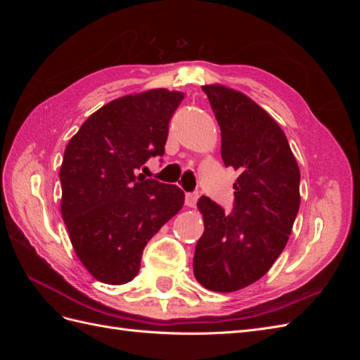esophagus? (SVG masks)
Instances as JSON below:
<instances>
[{
	"label": "esophagus",
	"instance_id": "34e87169",
	"mask_svg": "<svg viewBox=\"0 0 360 360\" xmlns=\"http://www.w3.org/2000/svg\"><path fill=\"white\" fill-rule=\"evenodd\" d=\"M197 201H198V193L197 192H189L186 193V198H184V204H186L188 207H193L197 205Z\"/></svg>",
	"mask_w": 360,
	"mask_h": 360
}]
</instances>
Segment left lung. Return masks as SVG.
<instances>
[{
	"instance_id": "obj_1",
	"label": "left lung",
	"mask_w": 360,
	"mask_h": 360,
	"mask_svg": "<svg viewBox=\"0 0 360 360\" xmlns=\"http://www.w3.org/2000/svg\"><path fill=\"white\" fill-rule=\"evenodd\" d=\"M221 127L225 167L240 172L233 213L201 197L204 233L193 275L212 291L233 292L263 278L284 250L300 205V171L284 130L263 108L221 84L202 86Z\"/></svg>"
}]
</instances>
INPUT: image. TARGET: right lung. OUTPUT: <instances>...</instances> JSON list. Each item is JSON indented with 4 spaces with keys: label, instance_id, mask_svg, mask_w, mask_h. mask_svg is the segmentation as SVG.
Returning a JSON list of instances; mask_svg holds the SVG:
<instances>
[{
    "label": "right lung",
    "instance_id": "1",
    "mask_svg": "<svg viewBox=\"0 0 360 360\" xmlns=\"http://www.w3.org/2000/svg\"><path fill=\"white\" fill-rule=\"evenodd\" d=\"M183 97L167 89L118 97L86 118L64 151L63 219L79 261L105 284L138 275L146 245L184 204L176 184L136 176L151 156L165 153Z\"/></svg>",
    "mask_w": 360,
    "mask_h": 360
}]
</instances>
